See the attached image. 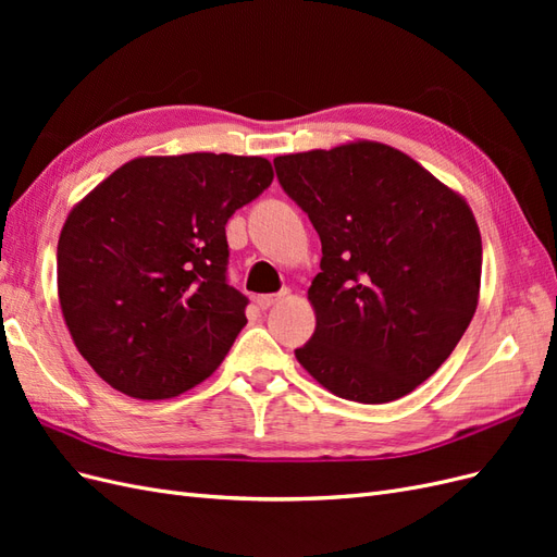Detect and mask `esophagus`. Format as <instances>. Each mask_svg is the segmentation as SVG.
Segmentation results:
<instances>
[{
	"label": "esophagus",
	"instance_id": "esophagus-1",
	"mask_svg": "<svg viewBox=\"0 0 557 557\" xmlns=\"http://www.w3.org/2000/svg\"><path fill=\"white\" fill-rule=\"evenodd\" d=\"M285 297H288V293H278V295H258V307L260 309H269V307H274V305H278V301H283Z\"/></svg>",
	"mask_w": 557,
	"mask_h": 557
}]
</instances>
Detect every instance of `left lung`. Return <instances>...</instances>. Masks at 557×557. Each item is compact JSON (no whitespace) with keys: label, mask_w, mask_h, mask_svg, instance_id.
Masks as SVG:
<instances>
[{"label":"left lung","mask_w":557,"mask_h":557,"mask_svg":"<svg viewBox=\"0 0 557 557\" xmlns=\"http://www.w3.org/2000/svg\"><path fill=\"white\" fill-rule=\"evenodd\" d=\"M323 260L311 342L295 350L336 397L395 401L430 379L479 307L481 232L460 193L401 150L346 141L274 158Z\"/></svg>","instance_id":"obj_1"}]
</instances>
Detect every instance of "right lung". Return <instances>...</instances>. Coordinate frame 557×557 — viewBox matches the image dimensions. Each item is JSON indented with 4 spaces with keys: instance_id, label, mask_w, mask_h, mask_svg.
<instances>
[{
    "instance_id": "1",
    "label": "right lung",
    "mask_w": 557,
    "mask_h": 557,
    "mask_svg": "<svg viewBox=\"0 0 557 557\" xmlns=\"http://www.w3.org/2000/svg\"><path fill=\"white\" fill-rule=\"evenodd\" d=\"M272 181L258 156H146L70 211L58 297L99 379L127 397L170 399L215 372L248 305L225 281V225Z\"/></svg>"
}]
</instances>
